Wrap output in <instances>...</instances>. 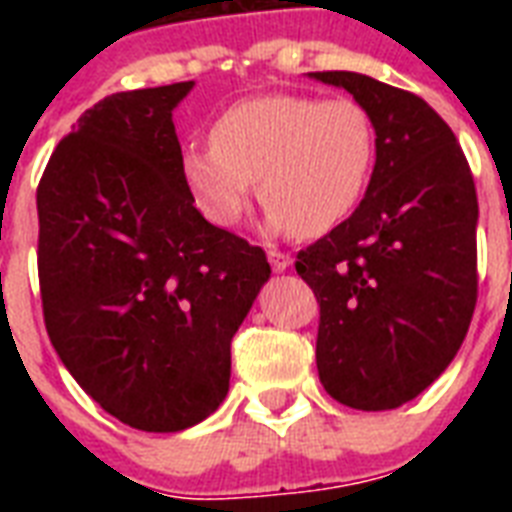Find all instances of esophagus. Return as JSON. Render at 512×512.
Instances as JSON below:
<instances>
[{"mask_svg": "<svg viewBox=\"0 0 512 512\" xmlns=\"http://www.w3.org/2000/svg\"><path fill=\"white\" fill-rule=\"evenodd\" d=\"M268 263H271L273 271L281 273L292 265V257H289L287 252H281V249H268Z\"/></svg>", "mask_w": 512, "mask_h": 512, "instance_id": "1", "label": "esophagus"}]
</instances>
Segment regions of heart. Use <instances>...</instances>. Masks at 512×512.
<instances>
[{
	"instance_id": "b5f03b06",
	"label": "heart",
	"mask_w": 512,
	"mask_h": 512,
	"mask_svg": "<svg viewBox=\"0 0 512 512\" xmlns=\"http://www.w3.org/2000/svg\"><path fill=\"white\" fill-rule=\"evenodd\" d=\"M374 156L372 116L358 100L276 92L223 111L212 143L188 148L180 170L212 223H239L260 177L268 225L311 239L353 215Z\"/></svg>"
}]
</instances>
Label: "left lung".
Instances as JSON below:
<instances>
[{"instance_id":"obj_1","label":"left lung","mask_w":512,"mask_h":512,"mask_svg":"<svg viewBox=\"0 0 512 512\" xmlns=\"http://www.w3.org/2000/svg\"><path fill=\"white\" fill-rule=\"evenodd\" d=\"M311 76L348 90L377 135L361 204L295 260L319 303V380L350 409H396L452 364L468 335L476 183L449 124L420 95L353 71Z\"/></svg>"}]
</instances>
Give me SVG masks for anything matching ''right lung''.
<instances>
[{"mask_svg":"<svg viewBox=\"0 0 512 512\" xmlns=\"http://www.w3.org/2000/svg\"><path fill=\"white\" fill-rule=\"evenodd\" d=\"M191 87L87 108L36 188L50 342L92 401L146 433L191 428L223 404L231 340L271 276L263 249L193 207L172 124Z\"/></svg>","mask_w":512,"mask_h":512,"instance_id":"add662e5","label":"right lung"}]
</instances>
